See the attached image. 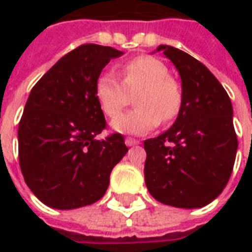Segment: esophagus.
I'll list each match as a JSON object with an SVG mask.
<instances>
[{
	"label": "esophagus",
	"instance_id": "34e87169",
	"mask_svg": "<svg viewBox=\"0 0 252 252\" xmlns=\"http://www.w3.org/2000/svg\"><path fill=\"white\" fill-rule=\"evenodd\" d=\"M126 144L128 146V147H131V146H136V144H139V140H136V139H131V137H126Z\"/></svg>",
	"mask_w": 252,
	"mask_h": 252
}]
</instances>
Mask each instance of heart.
I'll return each instance as SVG.
<instances>
[{"instance_id": "b5f03b06", "label": "heart", "mask_w": 252, "mask_h": 252, "mask_svg": "<svg viewBox=\"0 0 252 252\" xmlns=\"http://www.w3.org/2000/svg\"><path fill=\"white\" fill-rule=\"evenodd\" d=\"M123 81L115 72H101L95 79L94 94L105 115L115 119L133 97L135 109L116 119L112 126L116 131L142 135L153 131L160 121L175 119L182 106V92L178 83L169 77L163 63L147 55L135 57L123 63Z\"/></svg>"}]
</instances>
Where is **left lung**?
Here are the masks:
<instances>
[{"mask_svg": "<svg viewBox=\"0 0 252 252\" xmlns=\"http://www.w3.org/2000/svg\"><path fill=\"white\" fill-rule=\"evenodd\" d=\"M180 72L182 106L171 128L144 140V180L150 194L175 208H201L221 193L238 151L231 99L201 62L159 46Z\"/></svg>", "mask_w": 252, "mask_h": 252, "instance_id": "1", "label": "left lung"}]
</instances>
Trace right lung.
<instances>
[{"label":"right lung","mask_w":252,"mask_h":252,"mask_svg":"<svg viewBox=\"0 0 252 252\" xmlns=\"http://www.w3.org/2000/svg\"><path fill=\"white\" fill-rule=\"evenodd\" d=\"M112 47L83 44L61 58L32 88L19 124V160L31 191L55 209L98 201L128 151L124 137L97 139L106 126L94 94Z\"/></svg>","instance_id":"right-lung-1"}]
</instances>
